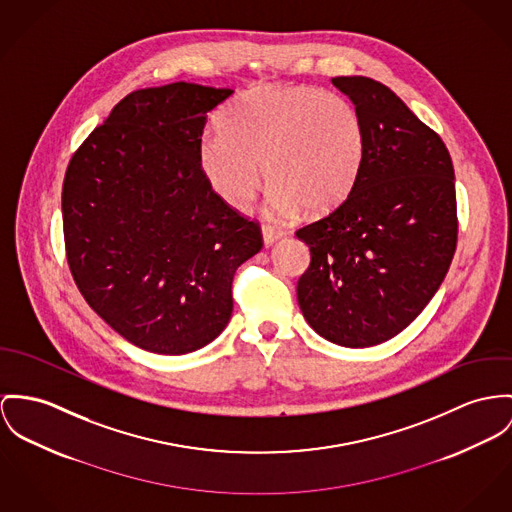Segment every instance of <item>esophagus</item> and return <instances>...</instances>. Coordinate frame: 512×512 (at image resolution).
<instances>
[{"label": "esophagus", "mask_w": 512, "mask_h": 512, "mask_svg": "<svg viewBox=\"0 0 512 512\" xmlns=\"http://www.w3.org/2000/svg\"><path fill=\"white\" fill-rule=\"evenodd\" d=\"M261 234H263V243H265L267 247H271L275 241H278L280 237L284 236L280 230H275V228H271V226H263Z\"/></svg>", "instance_id": "1"}]
</instances>
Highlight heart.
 Returning <instances> with one entry per match:
<instances>
[{"label":"heart","instance_id":"1","mask_svg":"<svg viewBox=\"0 0 512 512\" xmlns=\"http://www.w3.org/2000/svg\"><path fill=\"white\" fill-rule=\"evenodd\" d=\"M218 130L198 144V165L214 195L245 210L265 177L275 214L304 206L325 214L353 189L364 158V126L337 93L306 85H257L224 109Z\"/></svg>","mask_w":512,"mask_h":512}]
</instances>
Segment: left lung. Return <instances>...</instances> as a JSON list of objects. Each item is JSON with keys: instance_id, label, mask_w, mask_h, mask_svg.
Wrapping results in <instances>:
<instances>
[{"instance_id": "obj_1", "label": "left lung", "mask_w": 512, "mask_h": 512, "mask_svg": "<svg viewBox=\"0 0 512 512\" xmlns=\"http://www.w3.org/2000/svg\"><path fill=\"white\" fill-rule=\"evenodd\" d=\"M331 83L364 126L351 193L296 232L312 263L298 280L300 310L317 335L351 349L401 333L440 288L456 251L452 159L427 124L380 81Z\"/></svg>"}]
</instances>
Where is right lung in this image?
<instances>
[{"label":"right lung","instance_id":"1","mask_svg":"<svg viewBox=\"0 0 512 512\" xmlns=\"http://www.w3.org/2000/svg\"><path fill=\"white\" fill-rule=\"evenodd\" d=\"M234 89L177 81L126 95L81 144L62 189L66 253L79 292L120 337L187 354L228 325L236 269L259 226L208 187L198 144Z\"/></svg>","mask_w":512,"mask_h":512}]
</instances>
